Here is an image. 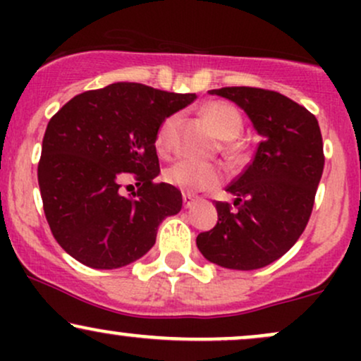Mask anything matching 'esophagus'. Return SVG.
Wrapping results in <instances>:
<instances>
[{
	"instance_id": "1",
	"label": "esophagus",
	"mask_w": 361,
	"mask_h": 361,
	"mask_svg": "<svg viewBox=\"0 0 361 361\" xmlns=\"http://www.w3.org/2000/svg\"><path fill=\"white\" fill-rule=\"evenodd\" d=\"M195 204V197L192 193H183V207L185 209H190Z\"/></svg>"
}]
</instances>
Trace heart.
<instances>
[{
  "mask_svg": "<svg viewBox=\"0 0 361 361\" xmlns=\"http://www.w3.org/2000/svg\"><path fill=\"white\" fill-rule=\"evenodd\" d=\"M202 117L210 123L215 134L224 139V151L227 154L234 157L241 154V147L234 139L243 130V117L234 105L227 102H210L205 106H202ZM180 122V114L168 115L161 122L156 132V149L161 154H168L173 149ZM222 176V169L217 164L198 163L193 159L178 161L164 171L166 183L190 193L214 188L221 183Z\"/></svg>",
  "mask_w": 361,
  "mask_h": 361,
  "instance_id": "1",
  "label": "heart"
}]
</instances>
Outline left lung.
I'll return each instance as SVG.
<instances>
[{"instance_id": "left-lung-1", "label": "left lung", "mask_w": 361, "mask_h": 361, "mask_svg": "<svg viewBox=\"0 0 361 361\" xmlns=\"http://www.w3.org/2000/svg\"><path fill=\"white\" fill-rule=\"evenodd\" d=\"M241 106L263 140L227 186L234 207L215 202L219 221L197 246L219 267L258 270L283 256L307 226L324 169L322 135L307 109L271 90H210Z\"/></svg>"}]
</instances>
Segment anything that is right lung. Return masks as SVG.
Wrapping results in <instances>:
<instances>
[{
	"mask_svg": "<svg viewBox=\"0 0 361 361\" xmlns=\"http://www.w3.org/2000/svg\"><path fill=\"white\" fill-rule=\"evenodd\" d=\"M195 98L114 82L76 94L49 120L37 176L45 219L68 255L114 270L154 246L159 224L183 205L180 190L154 183L156 132ZM127 179L138 186L128 197L121 193Z\"/></svg>",
	"mask_w": 361,
	"mask_h": 361,
	"instance_id": "1",
	"label": "right lung"
}]
</instances>
